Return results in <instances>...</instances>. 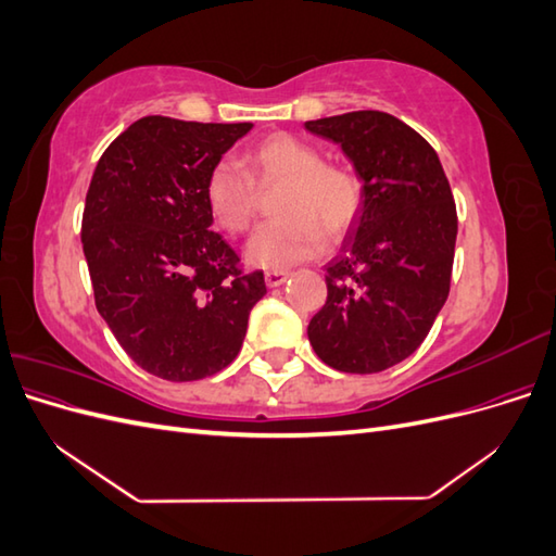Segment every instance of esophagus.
<instances>
[{
  "instance_id": "obj_1",
  "label": "esophagus",
  "mask_w": 556,
  "mask_h": 556,
  "mask_svg": "<svg viewBox=\"0 0 556 556\" xmlns=\"http://www.w3.org/2000/svg\"><path fill=\"white\" fill-rule=\"evenodd\" d=\"M288 271H266V276H264V280H266V285L268 288H280V285L288 280Z\"/></svg>"
}]
</instances>
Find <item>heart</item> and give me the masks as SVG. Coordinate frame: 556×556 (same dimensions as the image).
I'll return each mask as SVG.
<instances>
[{
  "label": "heart",
  "instance_id": "obj_1",
  "mask_svg": "<svg viewBox=\"0 0 556 556\" xmlns=\"http://www.w3.org/2000/svg\"><path fill=\"white\" fill-rule=\"evenodd\" d=\"M252 178L282 180L278 220L266 223L250 239L252 264L282 271L325 250V237L341 241L357 223L364 204L362 178L343 164H329L317 146L294 134H271L245 155ZM239 162L217 160L206 176L204 197L213 220L239 237L257 213L255 182Z\"/></svg>",
  "mask_w": 556,
  "mask_h": 556
}]
</instances>
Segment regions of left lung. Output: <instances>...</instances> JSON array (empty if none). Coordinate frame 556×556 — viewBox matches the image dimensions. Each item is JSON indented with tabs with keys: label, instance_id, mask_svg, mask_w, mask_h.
<instances>
[{
	"label": "left lung",
	"instance_id": "left-lung-1",
	"mask_svg": "<svg viewBox=\"0 0 556 556\" xmlns=\"http://www.w3.org/2000/svg\"><path fill=\"white\" fill-rule=\"evenodd\" d=\"M364 182L357 223L327 266L308 325L315 355L343 374L384 371L422 345L450 294L457 206L435 150L382 111L308 121Z\"/></svg>",
	"mask_w": 556,
	"mask_h": 556
}]
</instances>
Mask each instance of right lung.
<instances>
[{
  "mask_svg": "<svg viewBox=\"0 0 556 556\" xmlns=\"http://www.w3.org/2000/svg\"><path fill=\"white\" fill-rule=\"evenodd\" d=\"M252 123H185L148 115L99 157L83 211L94 304L143 371L188 382L237 359L248 315L266 294L211 231V166Z\"/></svg>",
  "mask_w": 556,
  "mask_h": 556,
  "instance_id": "add662e5",
  "label": "right lung"
}]
</instances>
